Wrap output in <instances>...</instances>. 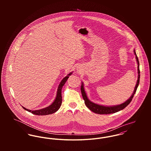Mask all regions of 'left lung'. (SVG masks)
I'll return each instance as SVG.
<instances>
[{"mask_svg": "<svg viewBox=\"0 0 151 151\" xmlns=\"http://www.w3.org/2000/svg\"><path fill=\"white\" fill-rule=\"evenodd\" d=\"M134 55H135L136 60H137V62L138 64V79H137V81L136 85L134 88V92H133L132 95L129 97V99H127L126 102H123V104L117 105H113V106H104V105L95 104V103L91 102L88 99V98L86 95V92L85 91V89H84V83H83V82H82L81 86V91L82 96L84 100L85 104H86V107L89 109H90L92 111H93L95 113H97V114H110V113H114L119 111H120L126 108L127 105H129V103L131 102V101L134 97V94L136 92L138 86H139V78H140L139 63L138 59L136 55L135 49H134Z\"/></svg>", "mask_w": 151, "mask_h": 151, "instance_id": "left-lung-1", "label": "left lung"}]
</instances>
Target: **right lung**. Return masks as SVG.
I'll use <instances>...</instances> for the list:
<instances>
[{
  "label": "right lung",
  "mask_w": 151,
  "mask_h": 151,
  "mask_svg": "<svg viewBox=\"0 0 151 151\" xmlns=\"http://www.w3.org/2000/svg\"><path fill=\"white\" fill-rule=\"evenodd\" d=\"M73 73V72L70 73L68 75H67L65 78H63V79L61 81L60 83L59 84V86L58 88V91H57V93H56V96L55 98V99L54 100V101L53 102V103L49 105L47 107L41 109H39V110H29L28 109H26L23 106H22L24 109H25V110L34 114L35 115H39V116H43V115H47V114H52L55 113L56 111H57L59 108H60V106L62 105V87L64 86L65 83V82L67 81V80H68L69 76L70 75H71Z\"/></svg>",
  "instance_id": "add662e5"
}]
</instances>
